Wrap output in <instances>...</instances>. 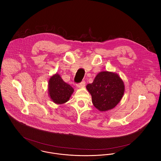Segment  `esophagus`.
Wrapping results in <instances>:
<instances>
[{
    "mask_svg": "<svg viewBox=\"0 0 161 161\" xmlns=\"http://www.w3.org/2000/svg\"><path fill=\"white\" fill-rule=\"evenodd\" d=\"M85 85H86V82L83 80V81H82L80 84H77V87H79V88H82V87H84V86H85Z\"/></svg>",
    "mask_w": 161,
    "mask_h": 161,
    "instance_id": "1",
    "label": "esophagus"
}]
</instances>
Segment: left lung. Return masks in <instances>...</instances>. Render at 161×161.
<instances>
[{"instance_id":"left-lung-1","label":"left lung","mask_w":161,"mask_h":161,"mask_svg":"<svg viewBox=\"0 0 161 161\" xmlns=\"http://www.w3.org/2000/svg\"><path fill=\"white\" fill-rule=\"evenodd\" d=\"M86 88L92 96L94 107L100 112L113 109L121 100L125 93V84L118 74L102 71Z\"/></svg>"}]
</instances>
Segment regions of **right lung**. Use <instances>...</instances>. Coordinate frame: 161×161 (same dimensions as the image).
<instances>
[{
  "mask_svg": "<svg viewBox=\"0 0 161 161\" xmlns=\"http://www.w3.org/2000/svg\"><path fill=\"white\" fill-rule=\"evenodd\" d=\"M74 89L66 83L58 73L53 75L48 80V94L56 104L61 105L69 101Z\"/></svg>",
  "mask_w": 161,
  "mask_h": 161,
  "instance_id": "add662e5",
  "label": "right lung"
}]
</instances>
